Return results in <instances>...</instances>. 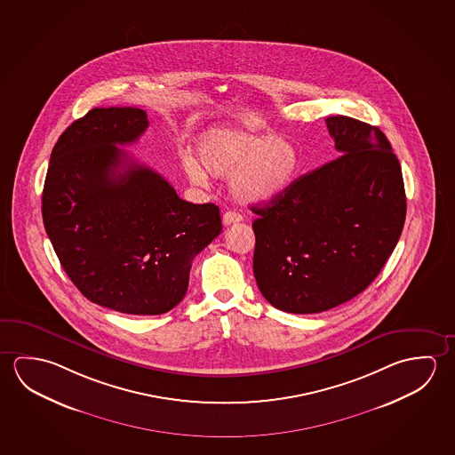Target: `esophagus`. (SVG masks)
I'll return each mask as SVG.
<instances>
[{"label":"esophagus","mask_w":455,"mask_h":455,"mask_svg":"<svg viewBox=\"0 0 455 455\" xmlns=\"http://www.w3.org/2000/svg\"><path fill=\"white\" fill-rule=\"evenodd\" d=\"M222 220H224V225L236 224V222L243 220V216L236 211H227L224 217H222Z\"/></svg>","instance_id":"obj_1"}]
</instances>
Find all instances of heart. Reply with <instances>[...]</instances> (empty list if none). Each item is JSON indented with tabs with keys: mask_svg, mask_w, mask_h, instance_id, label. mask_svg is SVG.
Wrapping results in <instances>:
<instances>
[{
	"mask_svg": "<svg viewBox=\"0 0 455 455\" xmlns=\"http://www.w3.org/2000/svg\"><path fill=\"white\" fill-rule=\"evenodd\" d=\"M196 156H182L190 182L208 184L209 174L230 176V190L243 203H265L283 194L297 178L299 149L279 134L246 125L212 127L195 142Z\"/></svg>",
	"mask_w": 455,
	"mask_h": 455,
	"instance_id": "obj_1",
	"label": "heart"
}]
</instances>
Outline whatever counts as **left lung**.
Listing matches in <instances>:
<instances>
[{
	"label": "left lung",
	"mask_w": 455,
	"mask_h": 455,
	"mask_svg": "<svg viewBox=\"0 0 455 455\" xmlns=\"http://www.w3.org/2000/svg\"><path fill=\"white\" fill-rule=\"evenodd\" d=\"M325 124L341 156L251 208L259 216L253 275L285 313H322L365 291L406 217L402 166L386 134L347 116Z\"/></svg>",
	"instance_id": "left-lung-1"
}]
</instances>
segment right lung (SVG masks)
Segmentation results:
<instances>
[{
  "mask_svg": "<svg viewBox=\"0 0 455 455\" xmlns=\"http://www.w3.org/2000/svg\"><path fill=\"white\" fill-rule=\"evenodd\" d=\"M148 127L138 108L87 112L53 146L43 190L45 231L69 279L90 301L134 315L180 305L195 255L222 231L216 204L180 200L117 148Z\"/></svg>",
  "mask_w": 455,
  "mask_h": 455,
  "instance_id": "right-lung-1",
  "label": "right lung"
}]
</instances>
